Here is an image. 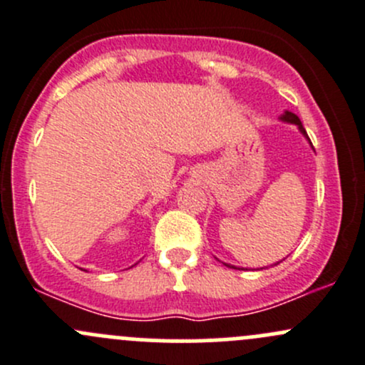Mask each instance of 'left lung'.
I'll return each instance as SVG.
<instances>
[{
    "label": "left lung",
    "instance_id": "1",
    "mask_svg": "<svg viewBox=\"0 0 365 365\" xmlns=\"http://www.w3.org/2000/svg\"><path fill=\"white\" fill-rule=\"evenodd\" d=\"M282 120H284V121H289V123H295V125H298V128H300L302 134L307 135V132H305V128L302 127V123H300V120H298L297 114H293V113H288V111H286V114H282ZM233 268H235V267H233Z\"/></svg>",
    "mask_w": 365,
    "mask_h": 365
}]
</instances>
